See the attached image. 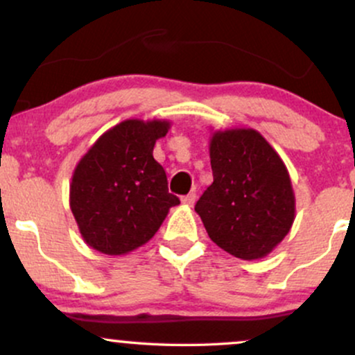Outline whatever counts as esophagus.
<instances>
[{
  "instance_id": "obj_1",
  "label": "esophagus",
  "mask_w": 355,
  "mask_h": 355,
  "mask_svg": "<svg viewBox=\"0 0 355 355\" xmlns=\"http://www.w3.org/2000/svg\"><path fill=\"white\" fill-rule=\"evenodd\" d=\"M195 198H197V195H195L193 191H191V193L185 195V197H182V203H185V205L191 207V205H193V203H195Z\"/></svg>"
}]
</instances>
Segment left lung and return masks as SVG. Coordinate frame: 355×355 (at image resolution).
<instances>
[{"label":"left lung","mask_w":355,"mask_h":355,"mask_svg":"<svg viewBox=\"0 0 355 355\" xmlns=\"http://www.w3.org/2000/svg\"><path fill=\"white\" fill-rule=\"evenodd\" d=\"M209 150L214 183L195 211L220 248L242 260L263 259L285 239L295 218L287 166L252 128L217 130Z\"/></svg>","instance_id":"8db88e82"}]
</instances>
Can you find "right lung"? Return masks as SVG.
Returning a JSON list of instances; mask_svg holds the SVG:
<instances>
[{
  "mask_svg": "<svg viewBox=\"0 0 355 355\" xmlns=\"http://www.w3.org/2000/svg\"><path fill=\"white\" fill-rule=\"evenodd\" d=\"M168 130L166 120H125L81 157L70 183V209L92 248L107 255L133 252L180 203L153 158L155 144Z\"/></svg>",
  "mask_w": 355,
  "mask_h": 355,
  "instance_id": "1",
  "label": "right lung"
}]
</instances>
